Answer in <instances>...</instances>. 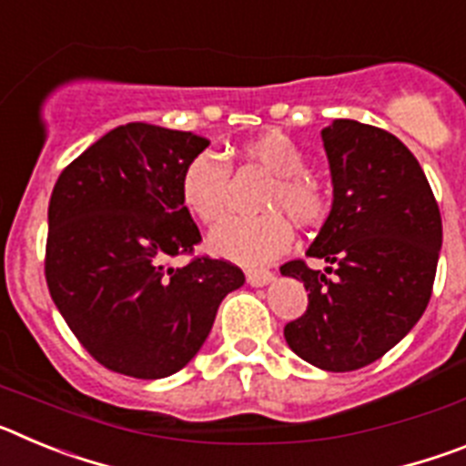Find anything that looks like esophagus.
Wrapping results in <instances>:
<instances>
[{"label": "esophagus", "instance_id": "34e87169", "mask_svg": "<svg viewBox=\"0 0 466 466\" xmlns=\"http://www.w3.org/2000/svg\"><path fill=\"white\" fill-rule=\"evenodd\" d=\"M247 284H252V287H263V284H268L273 279V273L270 270H263V268H252L245 273Z\"/></svg>", "mask_w": 466, "mask_h": 466}]
</instances>
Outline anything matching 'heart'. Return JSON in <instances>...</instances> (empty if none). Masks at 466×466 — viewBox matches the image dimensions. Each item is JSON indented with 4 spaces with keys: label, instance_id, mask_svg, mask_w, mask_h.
Returning a JSON list of instances; mask_svg holds the SVG:
<instances>
[{
    "label": "heart",
    "instance_id": "1",
    "mask_svg": "<svg viewBox=\"0 0 466 466\" xmlns=\"http://www.w3.org/2000/svg\"><path fill=\"white\" fill-rule=\"evenodd\" d=\"M242 158L275 175L266 208L282 209L299 226H315L329 212V191L312 172L308 156L289 135L270 130L242 144ZM230 166L212 151L193 156L182 170V203L198 221L212 226L228 208ZM282 212L230 217L209 236V249L228 261L258 266L282 254L291 242V224Z\"/></svg>",
    "mask_w": 466,
    "mask_h": 466
}]
</instances>
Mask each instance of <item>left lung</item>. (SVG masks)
Listing matches in <instances>:
<instances>
[{
  "instance_id": "left-lung-1",
  "label": "left lung",
  "mask_w": 466,
  "mask_h": 466,
  "mask_svg": "<svg viewBox=\"0 0 466 466\" xmlns=\"http://www.w3.org/2000/svg\"><path fill=\"white\" fill-rule=\"evenodd\" d=\"M333 208L308 257L279 268L303 282L308 310L284 327L300 360L343 373L380 360L415 327L436 278L441 212L425 172L392 133L350 118L322 130Z\"/></svg>"
}]
</instances>
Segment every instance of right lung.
<instances>
[{"mask_svg":"<svg viewBox=\"0 0 466 466\" xmlns=\"http://www.w3.org/2000/svg\"><path fill=\"white\" fill-rule=\"evenodd\" d=\"M209 139L149 123L114 127L74 158L48 203L44 273L67 327L109 371L177 373L208 339L219 303L245 284L236 263L192 257L203 240L179 179Z\"/></svg>","mask_w":466,"mask_h":466,"instance_id":"1","label":"right lung"}]
</instances>
